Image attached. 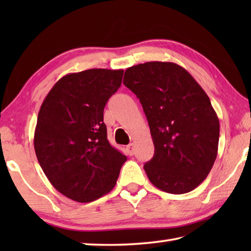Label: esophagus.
<instances>
[{
    "label": "esophagus",
    "mask_w": 251,
    "mask_h": 251,
    "mask_svg": "<svg viewBox=\"0 0 251 251\" xmlns=\"http://www.w3.org/2000/svg\"><path fill=\"white\" fill-rule=\"evenodd\" d=\"M126 150H127V151H128V155L133 156L134 155V144L133 143L128 144V145L126 146Z\"/></svg>",
    "instance_id": "1"
}]
</instances>
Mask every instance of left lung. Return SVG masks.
Listing matches in <instances>:
<instances>
[{
  "label": "left lung",
  "mask_w": 251,
  "mask_h": 251,
  "mask_svg": "<svg viewBox=\"0 0 251 251\" xmlns=\"http://www.w3.org/2000/svg\"><path fill=\"white\" fill-rule=\"evenodd\" d=\"M123 83L139 99L150 125L155 152L144 165L148 179L169 194L192 192L217 157L219 120L209 97L172 62L128 67Z\"/></svg>",
  "instance_id": "obj_1"
}]
</instances>
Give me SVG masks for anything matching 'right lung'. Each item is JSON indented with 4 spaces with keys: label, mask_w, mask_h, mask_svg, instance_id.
I'll return each mask as SVG.
<instances>
[{
    "label": "right lung",
    "mask_w": 251,
    "mask_h": 251,
    "mask_svg": "<svg viewBox=\"0 0 251 251\" xmlns=\"http://www.w3.org/2000/svg\"><path fill=\"white\" fill-rule=\"evenodd\" d=\"M123 73L92 69L67 74L42 103L34 150L50 184L72 201L90 202L109 193L127 160L109 144L103 114Z\"/></svg>",
    "instance_id": "obj_1"
}]
</instances>
